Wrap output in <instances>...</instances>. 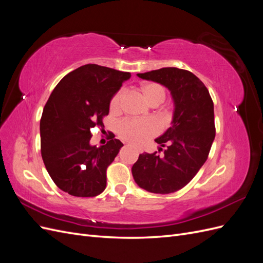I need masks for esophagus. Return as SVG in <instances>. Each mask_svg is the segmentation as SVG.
Returning <instances> with one entry per match:
<instances>
[{"instance_id": "1", "label": "esophagus", "mask_w": 263, "mask_h": 263, "mask_svg": "<svg viewBox=\"0 0 263 263\" xmlns=\"http://www.w3.org/2000/svg\"><path fill=\"white\" fill-rule=\"evenodd\" d=\"M138 151H139V153H140V149H138Z\"/></svg>"}]
</instances>
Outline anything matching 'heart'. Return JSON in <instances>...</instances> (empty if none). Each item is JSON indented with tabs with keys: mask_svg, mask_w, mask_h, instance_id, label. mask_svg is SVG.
<instances>
[{
	"mask_svg": "<svg viewBox=\"0 0 263 263\" xmlns=\"http://www.w3.org/2000/svg\"><path fill=\"white\" fill-rule=\"evenodd\" d=\"M140 91L150 105L160 104L165 99V90L155 82L142 84ZM123 91H118L110 100L109 108L112 113L121 110ZM160 130V126L154 119H125L117 125V133L122 139L133 145H142Z\"/></svg>",
	"mask_w": 263,
	"mask_h": 263,
	"instance_id": "1",
	"label": "heart"
}]
</instances>
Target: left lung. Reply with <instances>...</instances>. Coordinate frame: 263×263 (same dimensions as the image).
Masks as SVG:
<instances>
[{"mask_svg": "<svg viewBox=\"0 0 263 263\" xmlns=\"http://www.w3.org/2000/svg\"><path fill=\"white\" fill-rule=\"evenodd\" d=\"M137 76L165 86L174 110L170 128L155 139L165 147L163 156L157 151L139 155L132 168L134 180L151 193L177 192L195 177L209 157L215 138L212 98L208 87L187 70L169 67Z\"/></svg>", "mask_w": 263, "mask_h": 263, "instance_id": "1", "label": "left lung"}]
</instances>
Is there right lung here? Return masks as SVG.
I'll use <instances>...</instances> for the list:
<instances>
[{"instance_id": "right-lung-1", "label": "right lung", "mask_w": 263, "mask_h": 263, "mask_svg": "<svg viewBox=\"0 0 263 263\" xmlns=\"http://www.w3.org/2000/svg\"><path fill=\"white\" fill-rule=\"evenodd\" d=\"M129 78V72L89 63L63 77L50 94L41 119V149L63 192L93 197L105 190L107 166L124 145L110 133L106 145L92 146L91 129L104 126L110 100Z\"/></svg>"}]
</instances>
